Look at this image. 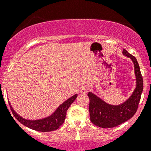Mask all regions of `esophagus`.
<instances>
[{"instance_id":"34e87169","label":"esophagus","mask_w":151,"mask_h":151,"mask_svg":"<svg viewBox=\"0 0 151 151\" xmlns=\"http://www.w3.org/2000/svg\"><path fill=\"white\" fill-rule=\"evenodd\" d=\"M88 88H86V87H82L80 89V92L82 94H85L86 93H88Z\"/></svg>"}]
</instances>
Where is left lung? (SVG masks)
Listing matches in <instances>:
<instances>
[{
  "label": "left lung",
  "mask_w": 151,
  "mask_h": 151,
  "mask_svg": "<svg viewBox=\"0 0 151 151\" xmlns=\"http://www.w3.org/2000/svg\"><path fill=\"white\" fill-rule=\"evenodd\" d=\"M123 53L130 58L134 63L137 80L136 88L125 102L115 106L107 104L93 93H88L90 118L91 122L99 127L105 129L115 127L132 118L137 110L143 91L142 77L136 58L129 54L125 49H123Z\"/></svg>",
  "instance_id": "left-lung-1"
}]
</instances>
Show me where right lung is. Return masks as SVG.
Instances as JSON below:
<instances>
[{
  "label": "right lung",
  "mask_w": 151,
  "mask_h": 151,
  "mask_svg": "<svg viewBox=\"0 0 151 151\" xmlns=\"http://www.w3.org/2000/svg\"><path fill=\"white\" fill-rule=\"evenodd\" d=\"M77 97V94L71 96L66 101L60 104L58 107V109L55 111L54 113L47 118H43L40 120H35V121H30V120H26L25 118H22V117L19 116L18 114L15 112L13 108L10 105L11 110L13 113L14 116L15 117L17 120L23 124L24 126L30 128V129H33V130L38 131V132H52V131L56 130L58 129L65 121L67 109L70 106V105L74 102V100Z\"/></svg>",
  "instance_id": "1"
}]
</instances>
